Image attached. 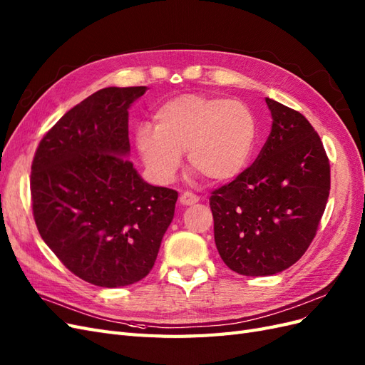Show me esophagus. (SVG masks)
Masks as SVG:
<instances>
[{
  "label": "esophagus",
  "instance_id": "obj_1",
  "mask_svg": "<svg viewBox=\"0 0 365 365\" xmlns=\"http://www.w3.org/2000/svg\"><path fill=\"white\" fill-rule=\"evenodd\" d=\"M197 201H200V197H197L196 195L190 193V192H185L180 196V204L181 205H193L196 204Z\"/></svg>",
  "mask_w": 365,
  "mask_h": 365
}]
</instances>
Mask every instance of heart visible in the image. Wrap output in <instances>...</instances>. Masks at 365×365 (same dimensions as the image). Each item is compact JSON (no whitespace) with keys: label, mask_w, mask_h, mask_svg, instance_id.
<instances>
[{"label":"heart","mask_w":365,"mask_h":365,"mask_svg":"<svg viewBox=\"0 0 365 365\" xmlns=\"http://www.w3.org/2000/svg\"><path fill=\"white\" fill-rule=\"evenodd\" d=\"M155 128L135 129V148L155 181L168 184L187 152L190 169L210 182H230L244 173L257 143V121L239 101L204 94H181L153 114Z\"/></svg>","instance_id":"obj_1"}]
</instances>
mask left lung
I'll return each mask as SVG.
<instances>
[{
	"instance_id": "obj_1",
	"label": "left lung",
	"mask_w": 365,
	"mask_h": 365,
	"mask_svg": "<svg viewBox=\"0 0 365 365\" xmlns=\"http://www.w3.org/2000/svg\"><path fill=\"white\" fill-rule=\"evenodd\" d=\"M269 137L239 178L210 197L220 259L240 275L288 269L315 237L330 190L323 143L298 111L267 97Z\"/></svg>"
}]
</instances>
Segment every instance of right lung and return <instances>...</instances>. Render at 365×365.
<instances>
[{
	"instance_id": "add662e5",
	"label": "right lung",
	"mask_w": 365,
	"mask_h": 365,
	"mask_svg": "<svg viewBox=\"0 0 365 365\" xmlns=\"http://www.w3.org/2000/svg\"><path fill=\"white\" fill-rule=\"evenodd\" d=\"M146 90L109 86L86 97L47 132L31 164L41 237L77 277L102 288L146 277L178 200L128 160V109Z\"/></svg>"
}]
</instances>
